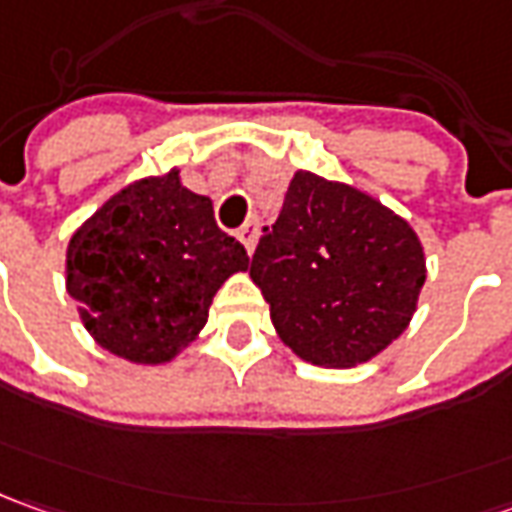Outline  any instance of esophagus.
Returning a JSON list of instances; mask_svg holds the SVG:
<instances>
[{"label": "esophagus", "instance_id": "34e87169", "mask_svg": "<svg viewBox=\"0 0 512 512\" xmlns=\"http://www.w3.org/2000/svg\"><path fill=\"white\" fill-rule=\"evenodd\" d=\"M238 238H240V243L246 246V252L252 255L257 246V238H260V221H257V218H252V221L243 223V226H240Z\"/></svg>", "mask_w": 512, "mask_h": 512}]
</instances>
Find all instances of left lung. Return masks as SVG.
I'll use <instances>...</instances> for the list:
<instances>
[{
	"instance_id": "obj_1",
	"label": "left lung",
	"mask_w": 512,
	"mask_h": 512,
	"mask_svg": "<svg viewBox=\"0 0 512 512\" xmlns=\"http://www.w3.org/2000/svg\"><path fill=\"white\" fill-rule=\"evenodd\" d=\"M425 272L422 240L394 209L365 189L297 169L249 277L277 337L300 360L354 368L408 328Z\"/></svg>"
}]
</instances>
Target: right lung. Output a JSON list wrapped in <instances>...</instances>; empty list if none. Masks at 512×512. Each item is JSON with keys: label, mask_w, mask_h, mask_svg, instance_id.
Returning a JSON list of instances; mask_svg holds the SVG:
<instances>
[{"label": "right lung", "mask_w": 512, "mask_h": 512, "mask_svg": "<svg viewBox=\"0 0 512 512\" xmlns=\"http://www.w3.org/2000/svg\"><path fill=\"white\" fill-rule=\"evenodd\" d=\"M249 269L181 169L118 189L67 243L64 283L104 351L135 365L172 362L206 326L212 297Z\"/></svg>", "instance_id": "1"}]
</instances>
